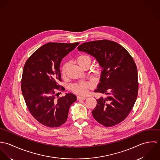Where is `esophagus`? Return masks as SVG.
<instances>
[{
  "label": "esophagus",
  "mask_w": 160,
  "mask_h": 160,
  "mask_svg": "<svg viewBox=\"0 0 160 160\" xmlns=\"http://www.w3.org/2000/svg\"><path fill=\"white\" fill-rule=\"evenodd\" d=\"M77 99H78V100H85V99H86V97H84V96H78V97H77Z\"/></svg>",
  "instance_id": "34e87169"
}]
</instances>
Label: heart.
Masks as SVG:
<instances>
[{
  "instance_id": "heart-1",
  "label": "heart",
  "mask_w": 160,
  "mask_h": 160,
  "mask_svg": "<svg viewBox=\"0 0 160 160\" xmlns=\"http://www.w3.org/2000/svg\"><path fill=\"white\" fill-rule=\"evenodd\" d=\"M74 62L81 68L84 69L86 67H89L91 63V58L86 54H81L77 56L74 59ZM69 63L65 62L63 64L61 68V74L63 78H67V72L69 68ZM102 68L100 66H96L92 69V72L98 76L101 73ZM93 87V83L91 81L78 82L72 84L71 86V90L75 93L79 95H84L88 90Z\"/></svg>"
}]
</instances>
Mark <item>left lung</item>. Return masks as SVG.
<instances>
[{
  "mask_svg": "<svg viewBox=\"0 0 160 160\" xmlns=\"http://www.w3.org/2000/svg\"><path fill=\"white\" fill-rule=\"evenodd\" d=\"M78 49L94 57L103 68L95 92L107 97L96 100L92 112L94 119L105 127L119 124L129 115L137 99L138 82L134 60L122 46L106 39L84 42Z\"/></svg>",
  "mask_w": 160,
  "mask_h": 160,
  "instance_id": "8db88e82",
  "label": "left lung"
}]
</instances>
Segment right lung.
Wrapping results in <instances>:
<instances>
[{
    "label": "right lung",
    "mask_w": 160,
    "mask_h": 160,
    "mask_svg": "<svg viewBox=\"0 0 160 160\" xmlns=\"http://www.w3.org/2000/svg\"><path fill=\"white\" fill-rule=\"evenodd\" d=\"M79 44L47 43L36 50L24 64L21 86L24 101L32 116L47 127L63 124L70 106L76 101L71 93L58 97L59 91H65L58 84L62 81L60 63Z\"/></svg>",
    "instance_id": "add662e5"
}]
</instances>
